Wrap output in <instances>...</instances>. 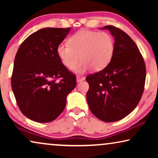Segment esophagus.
Returning <instances> with one entry per match:
<instances>
[{
  "mask_svg": "<svg viewBox=\"0 0 158 158\" xmlns=\"http://www.w3.org/2000/svg\"><path fill=\"white\" fill-rule=\"evenodd\" d=\"M76 78H77V83H79V82L84 81V80H85V77L80 76V75H77Z\"/></svg>",
  "mask_w": 158,
  "mask_h": 158,
  "instance_id": "1",
  "label": "esophagus"
}]
</instances>
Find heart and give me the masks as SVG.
Here are the masks:
<instances>
[{
  "instance_id": "heart-1",
  "label": "heart",
  "mask_w": 158,
  "mask_h": 158,
  "mask_svg": "<svg viewBox=\"0 0 158 158\" xmlns=\"http://www.w3.org/2000/svg\"><path fill=\"white\" fill-rule=\"evenodd\" d=\"M68 44L61 43L57 47L60 61L67 68H72L79 59L81 61L73 69L84 73L92 68L94 71L104 69L111 61L115 50V42L111 34L105 31L82 29L73 34Z\"/></svg>"
}]
</instances>
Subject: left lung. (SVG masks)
<instances>
[{
	"label": "left lung",
	"mask_w": 158,
	"mask_h": 158,
	"mask_svg": "<svg viewBox=\"0 0 158 158\" xmlns=\"http://www.w3.org/2000/svg\"><path fill=\"white\" fill-rule=\"evenodd\" d=\"M115 40L114 55L103 70L86 77V98L94 115L105 122L122 119L135 109L143 94L146 67L137 44L128 34L106 26Z\"/></svg>",
	"instance_id": "obj_1"
}]
</instances>
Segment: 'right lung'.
I'll use <instances>...</instances> for the list:
<instances>
[{"instance_id":"add662e5","label":"right lung","mask_w":158,"mask_h":158,"mask_svg":"<svg viewBox=\"0 0 158 158\" xmlns=\"http://www.w3.org/2000/svg\"><path fill=\"white\" fill-rule=\"evenodd\" d=\"M71 28H44L20 45L15 57L11 87L17 105L29 119L52 122L63 111L76 76L60 61L57 47ZM59 81H56V80Z\"/></svg>"}]
</instances>
